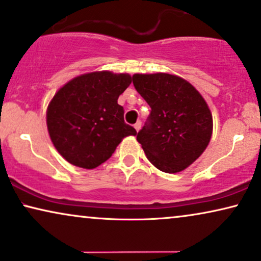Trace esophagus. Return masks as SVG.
Instances as JSON below:
<instances>
[{
  "mask_svg": "<svg viewBox=\"0 0 261 261\" xmlns=\"http://www.w3.org/2000/svg\"><path fill=\"white\" fill-rule=\"evenodd\" d=\"M134 128H135V130L139 132V129H140V128H141V121H138V122L134 124Z\"/></svg>",
  "mask_w": 261,
  "mask_h": 261,
  "instance_id": "esophagus-1",
  "label": "esophagus"
}]
</instances>
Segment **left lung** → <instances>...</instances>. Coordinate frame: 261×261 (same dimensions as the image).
Instances as JSON below:
<instances>
[{
  "instance_id": "1",
  "label": "left lung",
  "mask_w": 261,
  "mask_h": 261,
  "mask_svg": "<svg viewBox=\"0 0 261 261\" xmlns=\"http://www.w3.org/2000/svg\"><path fill=\"white\" fill-rule=\"evenodd\" d=\"M133 85L151 108L137 140L160 170H185L205 151L212 135V115L188 81L171 74H134Z\"/></svg>"
}]
</instances>
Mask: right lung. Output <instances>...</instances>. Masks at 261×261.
I'll use <instances>...</instances> for the list:
<instances>
[{"instance_id": "add662e5", "label": "right lung", "mask_w": 261, "mask_h": 261, "mask_svg": "<svg viewBox=\"0 0 261 261\" xmlns=\"http://www.w3.org/2000/svg\"><path fill=\"white\" fill-rule=\"evenodd\" d=\"M130 75L93 72L74 77L59 90L46 113L49 135L70 164L93 169L109 160L121 140L137 130L124 122L118 96Z\"/></svg>"}]
</instances>
